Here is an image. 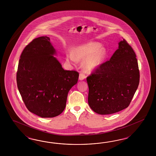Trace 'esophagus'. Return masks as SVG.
Masks as SVG:
<instances>
[{
  "label": "esophagus",
  "instance_id": "34e87169",
  "mask_svg": "<svg viewBox=\"0 0 156 156\" xmlns=\"http://www.w3.org/2000/svg\"><path fill=\"white\" fill-rule=\"evenodd\" d=\"M86 78V76L83 73H80L79 76V80H83Z\"/></svg>",
  "mask_w": 156,
  "mask_h": 156
}]
</instances>
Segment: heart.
Segmentation results:
<instances>
[{"mask_svg":"<svg viewBox=\"0 0 156 156\" xmlns=\"http://www.w3.org/2000/svg\"><path fill=\"white\" fill-rule=\"evenodd\" d=\"M106 50L101 47V44L90 42L76 47L72 55H67V59L73 63L77 61H84L83 68L86 71H92L97 69L104 62L106 57Z\"/></svg>","mask_w":156,"mask_h":156,"instance_id":"1","label":"heart"}]
</instances>
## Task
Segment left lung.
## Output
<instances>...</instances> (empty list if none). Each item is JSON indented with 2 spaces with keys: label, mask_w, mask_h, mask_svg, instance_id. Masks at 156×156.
<instances>
[{
  "label": "left lung",
  "mask_w": 156,
  "mask_h": 156,
  "mask_svg": "<svg viewBox=\"0 0 156 156\" xmlns=\"http://www.w3.org/2000/svg\"><path fill=\"white\" fill-rule=\"evenodd\" d=\"M118 44L110 60L86 78L88 103L99 114L115 113L127 108L139 85L140 71L135 52L124 39Z\"/></svg>",
  "instance_id": "1"
}]
</instances>
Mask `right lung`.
I'll return each mask as SVG.
<instances>
[{
    "label": "right lung",
    "instance_id": "obj_1",
    "mask_svg": "<svg viewBox=\"0 0 156 156\" xmlns=\"http://www.w3.org/2000/svg\"><path fill=\"white\" fill-rule=\"evenodd\" d=\"M48 37L33 39L24 48L19 59L16 82L28 110L42 118L61 114L68 93L76 84L79 73L65 70L53 55L55 50Z\"/></svg>",
    "mask_w": 156,
    "mask_h": 156
}]
</instances>
